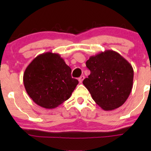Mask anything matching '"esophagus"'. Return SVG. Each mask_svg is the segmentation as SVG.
<instances>
[{
	"mask_svg": "<svg viewBox=\"0 0 151 151\" xmlns=\"http://www.w3.org/2000/svg\"><path fill=\"white\" fill-rule=\"evenodd\" d=\"M84 76L82 75L79 78V79H78V80H79V83H82V81H83V80H84Z\"/></svg>",
	"mask_w": 151,
	"mask_h": 151,
	"instance_id": "esophagus-1",
	"label": "esophagus"
}]
</instances>
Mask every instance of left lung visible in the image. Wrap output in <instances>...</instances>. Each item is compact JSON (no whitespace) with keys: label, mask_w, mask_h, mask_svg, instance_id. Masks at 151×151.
I'll return each instance as SVG.
<instances>
[{"label":"left lung","mask_w":151,"mask_h":151,"mask_svg":"<svg viewBox=\"0 0 151 151\" xmlns=\"http://www.w3.org/2000/svg\"><path fill=\"white\" fill-rule=\"evenodd\" d=\"M86 65L91 73L83 84L93 101L104 111L114 110L124 104L133 87L131 64L120 54L108 50L90 57Z\"/></svg>","instance_id":"left-lung-1"}]
</instances>
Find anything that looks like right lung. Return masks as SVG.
I'll use <instances>...</instances> for the list:
<instances>
[{
    "label": "right lung",
    "instance_id": "add662e5",
    "mask_svg": "<svg viewBox=\"0 0 151 151\" xmlns=\"http://www.w3.org/2000/svg\"><path fill=\"white\" fill-rule=\"evenodd\" d=\"M71 72L59 54L47 52L37 55L25 69L24 86L36 104L55 109L70 97L79 83Z\"/></svg>",
    "mask_w": 151,
    "mask_h": 151
}]
</instances>
